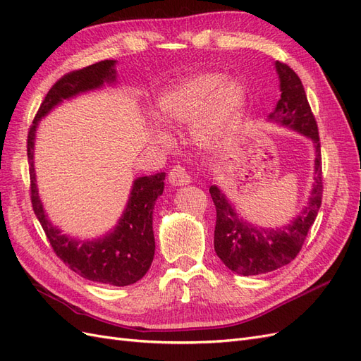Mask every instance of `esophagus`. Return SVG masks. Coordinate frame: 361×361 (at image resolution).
<instances>
[{
    "label": "esophagus",
    "instance_id": "obj_1",
    "mask_svg": "<svg viewBox=\"0 0 361 361\" xmlns=\"http://www.w3.org/2000/svg\"><path fill=\"white\" fill-rule=\"evenodd\" d=\"M169 180L173 187H183V185H188L191 182V178H190L188 171L185 170V167L176 166L170 170Z\"/></svg>",
    "mask_w": 361,
    "mask_h": 361
}]
</instances>
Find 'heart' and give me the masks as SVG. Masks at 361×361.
<instances>
[{
    "instance_id": "b5f03b06",
    "label": "heart",
    "mask_w": 361,
    "mask_h": 361,
    "mask_svg": "<svg viewBox=\"0 0 361 361\" xmlns=\"http://www.w3.org/2000/svg\"><path fill=\"white\" fill-rule=\"evenodd\" d=\"M247 92L238 81H226L224 75L207 72L188 76L164 92L157 104V114L167 126L194 122L202 113L197 135L207 146H218L231 138L244 116ZM157 138L167 141L158 130Z\"/></svg>"
}]
</instances>
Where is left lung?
Listing matches in <instances>:
<instances>
[{
	"label": "left lung",
	"mask_w": 361,
	"mask_h": 361,
	"mask_svg": "<svg viewBox=\"0 0 361 361\" xmlns=\"http://www.w3.org/2000/svg\"><path fill=\"white\" fill-rule=\"evenodd\" d=\"M276 69L281 96L268 118L269 122L292 128L313 141L316 150L314 182L307 206L297 218L280 228L257 227L244 221L215 185L209 188L216 209L215 253L228 269L243 276L265 274L290 264L300 253L322 203L324 185L318 125L300 76L285 63L276 61Z\"/></svg>",
	"instance_id": "8db88e82"
}]
</instances>
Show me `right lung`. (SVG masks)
<instances>
[{
	"label": "right lung",
	"mask_w": 361,
	"mask_h": 361,
	"mask_svg": "<svg viewBox=\"0 0 361 361\" xmlns=\"http://www.w3.org/2000/svg\"><path fill=\"white\" fill-rule=\"evenodd\" d=\"M114 60H104L78 71H72L51 87L28 130L27 155L30 162L31 204L48 241L64 265L81 277L111 286H128L143 277L155 255V238L152 214L157 199L164 191L166 173H157L134 180L126 209L111 233L94 241H76L54 227L43 211L36 187L32 166L35 137L39 120L63 99L82 92L99 89L104 82L116 81Z\"/></svg>",
	"instance_id": "obj_1"
}]
</instances>
